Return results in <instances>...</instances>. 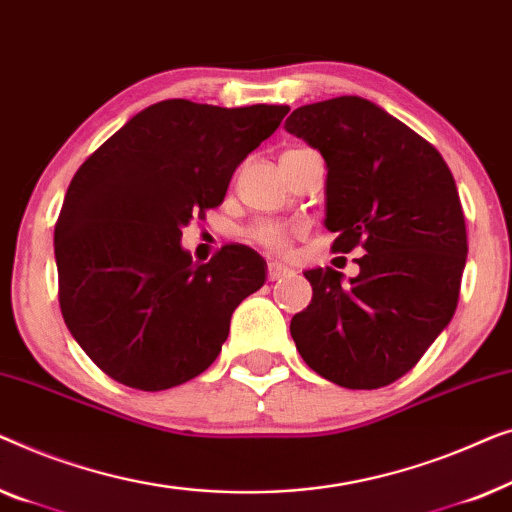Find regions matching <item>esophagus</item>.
Listing matches in <instances>:
<instances>
[{"mask_svg": "<svg viewBox=\"0 0 512 512\" xmlns=\"http://www.w3.org/2000/svg\"><path fill=\"white\" fill-rule=\"evenodd\" d=\"M266 276H269V280H283L292 276V269L280 262H269V266H266Z\"/></svg>", "mask_w": 512, "mask_h": 512, "instance_id": "34e87169", "label": "esophagus"}]
</instances>
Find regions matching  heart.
<instances>
[{"label": "heart", "instance_id": "1", "mask_svg": "<svg viewBox=\"0 0 512 512\" xmlns=\"http://www.w3.org/2000/svg\"><path fill=\"white\" fill-rule=\"evenodd\" d=\"M250 236L257 243H262V246L271 248V250H283L287 246V241H290V232L283 225H273V222H266V225H259L255 227Z\"/></svg>", "mask_w": 512, "mask_h": 512}]
</instances>
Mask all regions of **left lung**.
Wrapping results in <instances>:
<instances>
[{"label":"left lung","mask_w":512,"mask_h":512,"mask_svg":"<svg viewBox=\"0 0 512 512\" xmlns=\"http://www.w3.org/2000/svg\"><path fill=\"white\" fill-rule=\"evenodd\" d=\"M285 129L327 162L331 250H366L350 283L329 266L304 271L313 299L292 318V338L322 378L378 390L413 369L455 315L469 253L455 178L429 141L369 99L299 106Z\"/></svg>","instance_id":"obj_1"}]
</instances>
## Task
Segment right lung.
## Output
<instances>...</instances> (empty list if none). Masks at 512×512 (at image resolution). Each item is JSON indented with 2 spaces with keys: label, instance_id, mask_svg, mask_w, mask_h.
Wrapping results in <instances>:
<instances>
[{
  "label": "right lung",
  "instance_id": "right-lung-1",
  "mask_svg": "<svg viewBox=\"0 0 512 512\" xmlns=\"http://www.w3.org/2000/svg\"><path fill=\"white\" fill-rule=\"evenodd\" d=\"M290 106L167 99L136 113L71 178L55 225L71 336L118 383L183 385L220 355L234 308L266 280L253 248L194 264L183 227L225 199L234 171Z\"/></svg>",
  "mask_w": 512,
  "mask_h": 512
}]
</instances>
